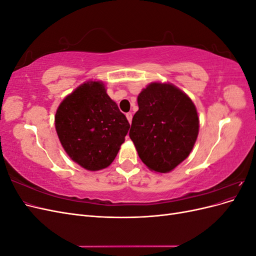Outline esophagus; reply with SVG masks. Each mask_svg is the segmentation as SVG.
Wrapping results in <instances>:
<instances>
[{
  "label": "esophagus",
  "mask_w": 256,
  "mask_h": 256,
  "mask_svg": "<svg viewBox=\"0 0 256 256\" xmlns=\"http://www.w3.org/2000/svg\"><path fill=\"white\" fill-rule=\"evenodd\" d=\"M126 118H127L128 122L131 124V122H132V114H131V113H127V114H126Z\"/></svg>",
  "instance_id": "1"
}]
</instances>
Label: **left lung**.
<instances>
[{
    "label": "left lung",
    "instance_id": "1",
    "mask_svg": "<svg viewBox=\"0 0 256 256\" xmlns=\"http://www.w3.org/2000/svg\"><path fill=\"white\" fill-rule=\"evenodd\" d=\"M129 136L152 171L168 173L189 156L198 134L196 108L182 90L152 82L138 96Z\"/></svg>",
    "mask_w": 256,
    "mask_h": 256
}]
</instances>
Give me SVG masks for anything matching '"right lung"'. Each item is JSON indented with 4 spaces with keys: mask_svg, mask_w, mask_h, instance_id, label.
Returning <instances> with one entry per match:
<instances>
[{
    "mask_svg": "<svg viewBox=\"0 0 256 256\" xmlns=\"http://www.w3.org/2000/svg\"><path fill=\"white\" fill-rule=\"evenodd\" d=\"M130 128L104 84L88 81L58 106L56 129L62 146L74 162L88 171L109 166Z\"/></svg>",
    "mask_w": 256,
    "mask_h": 256,
    "instance_id": "right-lung-1",
    "label": "right lung"
}]
</instances>
